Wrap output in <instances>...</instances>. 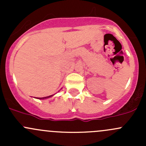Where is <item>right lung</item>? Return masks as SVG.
<instances>
[{"label":"right lung","instance_id":"add662e5","mask_svg":"<svg viewBox=\"0 0 146 146\" xmlns=\"http://www.w3.org/2000/svg\"><path fill=\"white\" fill-rule=\"evenodd\" d=\"M49 97H51V96H48V97H46V98H41V99H44V98H49Z\"/></svg>","mask_w":146,"mask_h":146}]
</instances>
